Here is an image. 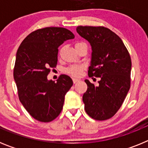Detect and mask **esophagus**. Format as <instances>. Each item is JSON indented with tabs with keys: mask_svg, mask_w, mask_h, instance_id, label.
Masks as SVG:
<instances>
[{
	"mask_svg": "<svg viewBox=\"0 0 148 148\" xmlns=\"http://www.w3.org/2000/svg\"><path fill=\"white\" fill-rule=\"evenodd\" d=\"M73 83L75 84V83H77L78 82H79V79H77V78H73Z\"/></svg>",
	"mask_w": 148,
	"mask_h": 148,
	"instance_id": "obj_1",
	"label": "esophagus"
}]
</instances>
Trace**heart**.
<instances>
[{
    "instance_id": "obj_1",
    "label": "heart",
    "mask_w": 148,
    "mask_h": 148,
    "mask_svg": "<svg viewBox=\"0 0 148 148\" xmlns=\"http://www.w3.org/2000/svg\"><path fill=\"white\" fill-rule=\"evenodd\" d=\"M83 44H86L84 42H77L75 43V48L80 47L81 45H83ZM85 68L84 65L82 64H75V65H71V66H68L65 70V72H66L67 74L70 75L71 76L73 77H79L81 75H82V71L84 70V69Z\"/></svg>"
}]
</instances>
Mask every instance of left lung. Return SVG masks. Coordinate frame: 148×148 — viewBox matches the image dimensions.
<instances>
[{
    "label": "left lung",
    "instance_id": "obj_1",
    "mask_svg": "<svg viewBox=\"0 0 148 148\" xmlns=\"http://www.w3.org/2000/svg\"><path fill=\"white\" fill-rule=\"evenodd\" d=\"M76 31L92 47L89 77L101 78L98 86L85 80L84 109L93 119H109L121 108L130 90V54L121 39L106 27L79 26Z\"/></svg>",
    "mask_w": 148,
    "mask_h": 148
}]
</instances>
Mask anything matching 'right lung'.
Here are the masks:
<instances>
[{
    "label": "right lung",
    "mask_w": 148,
    "mask_h": 148,
    "mask_svg": "<svg viewBox=\"0 0 148 148\" xmlns=\"http://www.w3.org/2000/svg\"><path fill=\"white\" fill-rule=\"evenodd\" d=\"M75 35L63 27H46L31 32L17 51L14 67L19 100L35 119L49 122L62 110L64 96L73 80L61 75L57 82L48 80L50 68L58 61V47Z\"/></svg>",
    "instance_id": "add662e5"
}]
</instances>
